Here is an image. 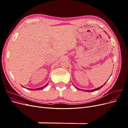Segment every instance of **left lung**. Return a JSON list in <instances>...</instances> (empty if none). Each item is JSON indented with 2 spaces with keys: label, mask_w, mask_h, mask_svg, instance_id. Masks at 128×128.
I'll use <instances>...</instances> for the list:
<instances>
[{
  "label": "left lung",
  "mask_w": 128,
  "mask_h": 128,
  "mask_svg": "<svg viewBox=\"0 0 128 128\" xmlns=\"http://www.w3.org/2000/svg\"><path fill=\"white\" fill-rule=\"evenodd\" d=\"M109 38H110V37H109ZM107 82H106V83ZM106 83H104V85H103V86H100V87H99V88H94V90H84V91H86V92H94V91H97V90H99V89L100 88H101L104 86V84H106ZM77 89V90H79V89L78 88H77L76 86H75ZM82 91H84L83 90H82Z\"/></svg>",
  "instance_id": "obj_1"
}]
</instances>
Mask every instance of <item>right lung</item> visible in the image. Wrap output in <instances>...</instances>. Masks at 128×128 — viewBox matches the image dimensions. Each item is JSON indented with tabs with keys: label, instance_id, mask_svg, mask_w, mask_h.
Wrapping results in <instances>:
<instances>
[{
	"label": "right lung",
	"instance_id": "right-lung-1",
	"mask_svg": "<svg viewBox=\"0 0 128 128\" xmlns=\"http://www.w3.org/2000/svg\"><path fill=\"white\" fill-rule=\"evenodd\" d=\"M48 83H47L46 84L45 86H42V87H40V88H28V90H32V91H36V90H42V89H43L45 87H46V86H48ZM22 87H24V86H21Z\"/></svg>",
	"mask_w": 128,
	"mask_h": 128
}]
</instances>
